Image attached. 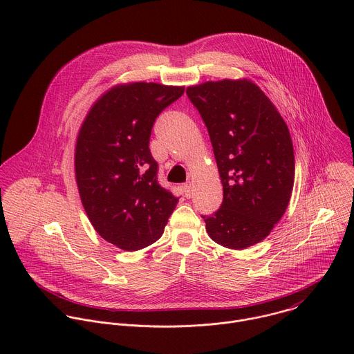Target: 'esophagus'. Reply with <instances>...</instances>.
I'll use <instances>...</instances> for the list:
<instances>
[{
  "instance_id": "1",
  "label": "esophagus",
  "mask_w": 354,
  "mask_h": 354,
  "mask_svg": "<svg viewBox=\"0 0 354 354\" xmlns=\"http://www.w3.org/2000/svg\"><path fill=\"white\" fill-rule=\"evenodd\" d=\"M183 192H185L186 197H190V196H192V192H193V190H192V182H190V180L183 185Z\"/></svg>"
}]
</instances>
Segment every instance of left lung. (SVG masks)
<instances>
[{
	"label": "left lung",
	"instance_id": "obj_1",
	"mask_svg": "<svg viewBox=\"0 0 354 354\" xmlns=\"http://www.w3.org/2000/svg\"><path fill=\"white\" fill-rule=\"evenodd\" d=\"M186 93L207 127L224 192L220 209L201 216L206 231L225 248H249L270 234L288 206L294 185L288 127L246 78L207 81Z\"/></svg>",
	"mask_w": 354,
	"mask_h": 354
}]
</instances>
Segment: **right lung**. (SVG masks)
I'll return each mask as SVG.
<instances>
[{
  "instance_id": "1",
  "label": "right lung",
  "mask_w": 354,
  "mask_h": 354,
  "mask_svg": "<svg viewBox=\"0 0 354 354\" xmlns=\"http://www.w3.org/2000/svg\"><path fill=\"white\" fill-rule=\"evenodd\" d=\"M185 92L157 82L120 84L100 96L81 124L75 180L95 231L123 250L164 234L178 197L160 186L149 137L158 115Z\"/></svg>"
}]
</instances>
